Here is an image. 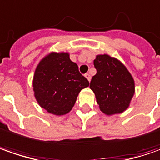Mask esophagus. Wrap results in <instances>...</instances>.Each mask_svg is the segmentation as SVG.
Returning <instances> with one entry per match:
<instances>
[{
    "mask_svg": "<svg viewBox=\"0 0 160 160\" xmlns=\"http://www.w3.org/2000/svg\"><path fill=\"white\" fill-rule=\"evenodd\" d=\"M85 77L87 78V79H88V81H90V80H91V76L88 74V73H86Z\"/></svg>",
    "mask_w": 160,
    "mask_h": 160,
    "instance_id": "34e87169",
    "label": "esophagus"
}]
</instances>
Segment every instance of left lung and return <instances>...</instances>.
I'll use <instances>...</instances> for the list:
<instances>
[{
	"mask_svg": "<svg viewBox=\"0 0 160 160\" xmlns=\"http://www.w3.org/2000/svg\"><path fill=\"white\" fill-rule=\"evenodd\" d=\"M97 74L90 88L95 93L101 112L113 115L129 107L135 95V80L123 63L109 55H97L94 60Z\"/></svg>",
	"mask_w": 160,
	"mask_h": 160,
	"instance_id": "8db88e82",
	"label": "left lung"
}]
</instances>
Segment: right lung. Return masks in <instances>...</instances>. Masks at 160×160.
<instances>
[{
    "label": "right lung",
    "instance_id": "add662e5",
    "mask_svg": "<svg viewBox=\"0 0 160 160\" xmlns=\"http://www.w3.org/2000/svg\"><path fill=\"white\" fill-rule=\"evenodd\" d=\"M88 86L67 52L48 54L37 65L32 80L36 101L48 112L58 116L69 112L79 93Z\"/></svg>",
    "mask_w": 160,
    "mask_h": 160
}]
</instances>
